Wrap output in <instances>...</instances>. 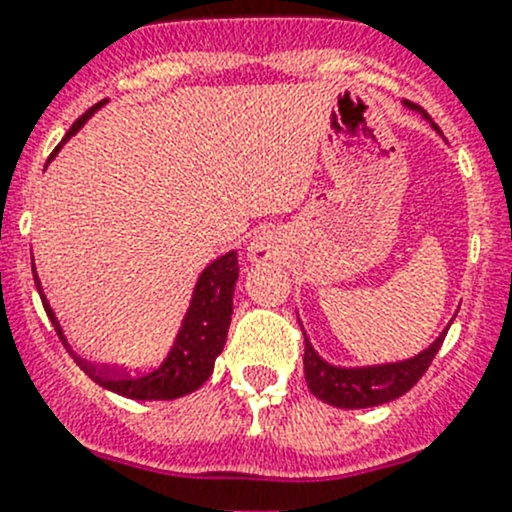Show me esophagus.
Segmentation results:
<instances>
[{
  "label": "esophagus",
  "mask_w": 512,
  "mask_h": 512,
  "mask_svg": "<svg viewBox=\"0 0 512 512\" xmlns=\"http://www.w3.org/2000/svg\"><path fill=\"white\" fill-rule=\"evenodd\" d=\"M272 252H275V245L270 242V237L260 235L250 242V260H255V262L270 260Z\"/></svg>",
  "instance_id": "obj_1"
}]
</instances>
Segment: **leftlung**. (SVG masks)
Wrapping results in <instances>:
<instances>
[{
  "label": "left lung",
  "instance_id": "8db88e82",
  "mask_svg": "<svg viewBox=\"0 0 512 512\" xmlns=\"http://www.w3.org/2000/svg\"><path fill=\"white\" fill-rule=\"evenodd\" d=\"M406 106L418 108L416 103L409 101H406ZM443 339H446V332L414 359L366 366V369H339V366L319 359V354L304 337V379H307L309 391L324 404L339 406V409H369V406H379L404 396L426 374V369L441 349Z\"/></svg>",
  "mask_w": 512,
  "mask_h": 512
}]
</instances>
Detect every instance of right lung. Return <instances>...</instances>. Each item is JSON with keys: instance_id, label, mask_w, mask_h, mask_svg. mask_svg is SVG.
Returning <instances> with one entry per match:
<instances>
[{"instance_id": "right-lung-1", "label": "right lung", "mask_w": 512, "mask_h": 512, "mask_svg": "<svg viewBox=\"0 0 512 512\" xmlns=\"http://www.w3.org/2000/svg\"><path fill=\"white\" fill-rule=\"evenodd\" d=\"M103 103V101H101ZM101 103L91 106L74 126L69 128L64 141L54 148L49 160L59 153V148L84 126L86 118L96 111ZM34 270V267H32ZM237 272V252H227V255L218 257L208 270L200 275L198 285H195L193 302H190L188 314L183 319V327H180L178 337H175L173 349L163 359V364H158L153 371H141V374H131L126 369H116V366H98L91 361L81 359L69 349V354L74 356V361L79 364V369L84 371L89 379H94L98 386L108 391H116V394L128 396V399H141V401H168L178 399V396L190 394V391L200 389V386L208 381V376L213 374V366L218 354L223 352L225 339H227V327H230L232 317V292H235ZM34 282L39 289L41 304H44L46 314H49L51 324H54L56 334H59L61 342L66 344L64 332H61L59 322H56L54 312H51L49 302H46L44 292H41L39 277L34 270Z\"/></svg>"}]
</instances>
